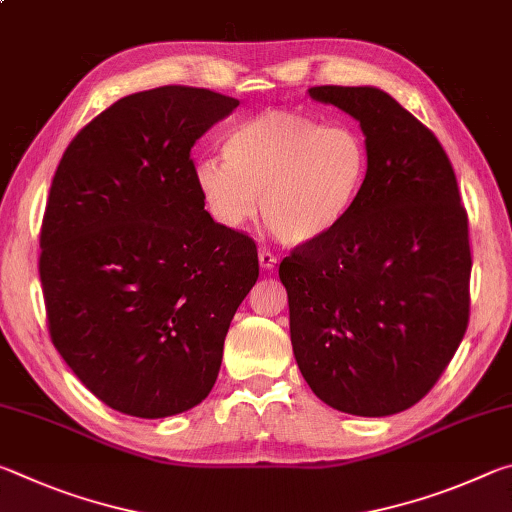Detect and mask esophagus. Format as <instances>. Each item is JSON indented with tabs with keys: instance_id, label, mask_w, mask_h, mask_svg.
I'll return each mask as SVG.
<instances>
[{
	"instance_id": "obj_1",
	"label": "esophagus",
	"mask_w": 512,
	"mask_h": 512,
	"mask_svg": "<svg viewBox=\"0 0 512 512\" xmlns=\"http://www.w3.org/2000/svg\"><path fill=\"white\" fill-rule=\"evenodd\" d=\"M275 264H277V257L271 253V250L266 248L259 250V266H262L264 271H273Z\"/></svg>"
}]
</instances>
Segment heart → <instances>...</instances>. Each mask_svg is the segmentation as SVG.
<instances>
[{
    "label": "heart",
    "instance_id": "heart-1",
    "mask_svg": "<svg viewBox=\"0 0 512 512\" xmlns=\"http://www.w3.org/2000/svg\"><path fill=\"white\" fill-rule=\"evenodd\" d=\"M223 158L194 164L205 210L239 230L262 205L268 230L287 246L316 244L339 230L370 173L368 142L357 128L293 110H264L232 128Z\"/></svg>",
    "mask_w": 512,
    "mask_h": 512
}]
</instances>
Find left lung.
Wrapping results in <instances>:
<instances>
[{
  "mask_svg": "<svg viewBox=\"0 0 512 512\" xmlns=\"http://www.w3.org/2000/svg\"><path fill=\"white\" fill-rule=\"evenodd\" d=\"M359 121L368 183L332 235L280 264L302 377L336 411L384 418L427 395L470 318V239L443 146L391 94L320 85Z\"/></svg>",
  "mask_w": 512,
  "mask_h": 512,
  "instance_id": "8db88e82",
  "label": "left lung"
}]
</instances>
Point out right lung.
<instances>
[{
  "label": "right lung",
  "mask_w": 512,
  "mask_h": 512,
  "mask_svg": "<svg viewBox=\"0 0 512 512\" xmlns=\"http://www.w3.org/2000/svg\"><path fill=\"white\" fill-rule=\"evenodd\" d=\"M237 106L185 85L128 94L56 169L40 232L49 334L119 413L155 420L201 404L259 277L255 241L205 212L189 158Z\"/></svg>",
  "instance_id": "add662e5"
}]
</instances>
